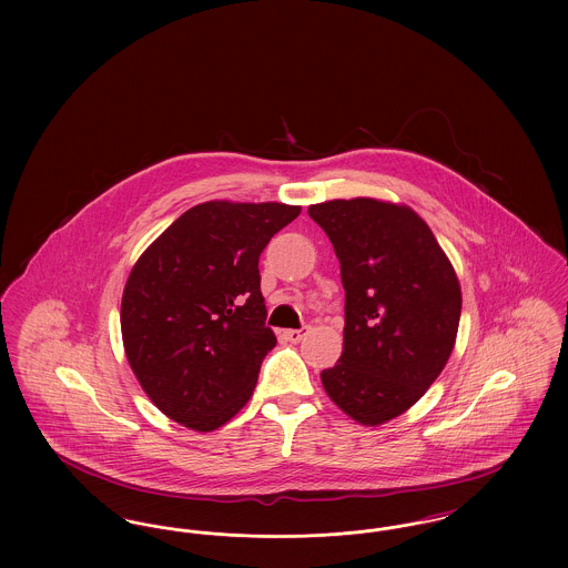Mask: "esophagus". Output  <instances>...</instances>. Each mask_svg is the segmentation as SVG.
I'll return each instance as SVG.
<instances>
[{
  "instance_id": "obj_1",
  "label": "esophagus",
  "mask_w": 568,
  "mask_h": 568,
  "mask_svg": "<svg viewBox=\"0 0 568 568\" xmlns=\"http://www.w3.org/2000/svg\"><path fill=\"white\" fill-rule=\"evenodd\" d=\"M308 329H311L308 325H304V327H300V329H283L281 336H283L285 341H290V343H300V341L308 334Z\"/></svg>"
}]
</instances>
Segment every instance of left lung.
<instances>
[{"label": "left lung", "mask_w": 568, "mask_h": 568, "mask_svg": "<svg viewBox=\"0 0 568 568\" xmlns=\"http://www.w3.org/2000/svg\"><path fill=\"white\" fill-rule=\"evenodd\" d=\"M308 215L334 246L345 287V347L322 383L355 422L385 424L426 394L454 352L458 276L408 206L355 197Z\"/></svg>", "instance_id": "obj_1"}]
</instances>
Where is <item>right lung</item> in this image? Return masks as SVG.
<instances>
[{"mask_svg": "<svg viewBox=\"0 0 568 568\" xmlns=\"http://www.w3.org/2000/svg\"><path fill=\"white\" fill-rule=\"evenodd\" d=\"M300 215L276 202H204L179 216L130 272L121 300L128 362L146 396L197 433L251 398L276 345L260 255Z\"/></svg>", "mask_w": 568, "mask_h": 568, "instance_id": "1", "label": "right lung"}]
</instances>
